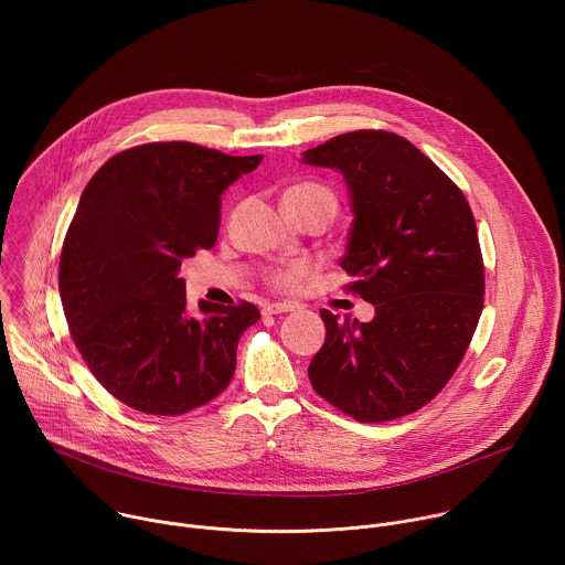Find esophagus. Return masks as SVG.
<instances>
[{
	"label": "esophagus",
	"mask_w": 565,
	"mask_h": 565,
	"mask_svg": "<svg viewBox=\"0 0 565 565\" xmlns=\"http://www.w3.org/2000/svg\"><path fill=\"white\" fill-rule=\"evenodd\" d=\"M288 310H295V303H290V301H268V303H264V312H268V315H279V312H288Z\"/></svg>",
	"instance_id": "34e87169"
}]
</instances>
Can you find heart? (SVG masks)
Here are the masks:
<instances>
[{"mask_svg": "<svg viewBox=\"0 0 565 565\" xmlns=\"http://www.w3.org/2000/svg\"><path fill=\"white\" fill-rule=\"evenodd\" d=\"M303 194H331L327 188H321L317 183H299V185H292L284 196H303ZM310 273V266L303 264V262H290V264H284V266H277L273 273H270V284L275 288H281V290H288V288H295L306 275Z\"/></svg>", "mask_w": 565, "mask_h": 565, "instance_id": "1", "label": "heart"}]
</instances>
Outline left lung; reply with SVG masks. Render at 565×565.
Wrapping results in <instances>:
<instances>
[{"label": "left lung", "instance_id": "obj_1", "mask_svg": "<svg viewBox=\"0 0 565 565\" xmlns=\"http://www.w3.org/2000/svg\"><path fill=\"white\" fill-rule=\"evenodd\" d=\"M344 177L353 223L340 266L375 306L371 321L321 308L327 340L312 388L360 423L420 409L447 384L486 295L476 221L462 192L407 138L351 131L301 153Z\"/></svg>", "mask_w": 565, "mask_h": 565}]
</instances>
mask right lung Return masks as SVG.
I'll list each match as a JSON object with an SVG mask.
<instances>
[{"label": "right lung", "mask_w": 565, "mask_h": 565, "mask_svg": "<svg viewBox=\"0 0 565 565\" xmlns=\"http://www.w3.org/2000/svg\"><path fill=\"white\" fill-rule=\"evenodd\" d=\"M194 142L116 153L79 196L60 257V299L77 351L127 407L179 416L216 397L259 308H188L181 262L210 250L221 194L259 163Z\"/></svg>", "instance_id": "1"}]
</instances>
